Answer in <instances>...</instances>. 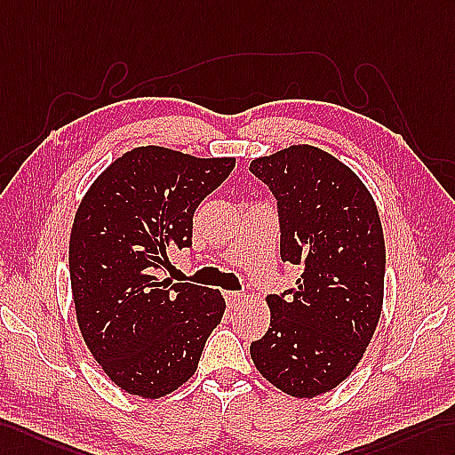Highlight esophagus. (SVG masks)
Masks as SVG:
<instances>
[{
    "label": "esophagus",
    "mask_w": 455,
    "mask_h": 455,
    "mask_svg": "<svg viewBox=\"0 0 455 455\" xmlns=\"http://www.w3.org/2000/svg\"><path fill=\"white\" fill-rule=\"evenodd\" d=\"M243 299H245V295L239 291H226V301L229 307H239L243 303Z\"/></svg>",
    "instance_id": "obj_1"
}]
</instances>
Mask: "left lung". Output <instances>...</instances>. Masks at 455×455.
Listing matches in <instances>:
<instances>
[{
  "label": "left lung",
  "instance_id": "1",
  "mask_svg": "<svg viewBox=\"0 0 455 455\" xmlns=\"http://www.w3.org/2000/svg\"><path fill=\"white\" fill-rule=\"evenodd\" d=\"M275 198L283 262L295 287L270 293V328L251 343L254 367L295 397L336 387L357 367L379 324L386 251L367 187L328 152L297 144L252 160Z\"/></svg>",
  "mask_w": 455,
  "mask_h": 455
}]
</instances>
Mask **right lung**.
Wrapping results in <instances>:
<instances>
[{
    "mask_svg": "<svg viewBox=\"0 0 455 455\" xmlns=\"http://www.w3.org/2000/svg\"><path fill=\"white\" fill-rule=\"evenodd\" d=\"M235 158H195L140 147L98 177L69 241L81 334L100 367L129 394L156 400L191 379L226 301L203 285L160 280L173 251L193 247L196 206Z\"/></svg>",
    "mask_w": 455,
    "mask_h": 455,
    "instance_id": "1",
    "label": "right lung"
}]
</instances>
